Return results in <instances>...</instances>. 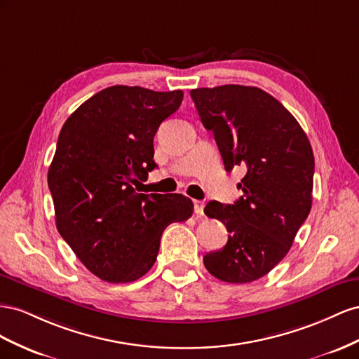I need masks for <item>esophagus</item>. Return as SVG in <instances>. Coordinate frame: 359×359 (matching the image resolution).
<instances>
[{"label":"esophagus","instance_id":"obj_1","mask_svg":"<svg viewBox=\"0 0 359 359\" xmlns=\"http://www.w3.org/2000/svg\"><path fill=\"white\" fill-rule=\"evenodd\" d=\"M194 212H196L197 215H201L204 213V201L201 200H194Z\"/></svg>","mask_w":359,"mask_h":359}]
</instances>
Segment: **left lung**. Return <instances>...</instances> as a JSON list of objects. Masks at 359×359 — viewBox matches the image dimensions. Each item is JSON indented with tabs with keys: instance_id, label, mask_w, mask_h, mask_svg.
<instances>
[{
	"instance_id": "left-lung-1",
	"label": "left lung",
	"mask_w": 359,
	"mask_h": 359,
	"mask_svg": "<svg viewBox=\"0 0 359 359\" xmlns=\"http://www.w3.org/2000/svg\"><path fill=\"white\" fill-rule=\"evenodd\" d=\"M191 97L203 126L213 132L225 170H245L238 201L204 208L230 233L222 250L204 255V266L225 283L255 281L285 257L309 217L311 144L290 112L257 87L196 88Z\"/></svg>"
}]
</instances>
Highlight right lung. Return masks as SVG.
<instances>
[{
    "mask_svg": "<svg viewBox=\"0 0 359 359\" xmlns=\"http://www.w3.org/2000/svg\"><path fill=\"white\" fill-rule=\"evenodd\" d=\"M183 91L114 86L86 100L61 128L48 171L55 224L86 268L108 283H130L156 260L162 231L188 219L182 194H142L156 167L153 137Z\"/></svg>",
    "mask_w": 359,
    "mask_h": 359,
    "instance_id": "obj_1",
    "label": "right lung"
}]
</instances>
